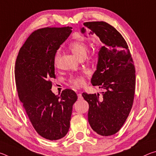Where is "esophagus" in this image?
Segmentation results:
<instances>
[{
  "label": "esophagus",
  "mask_w": 156,
  "mask_h": 156,
  "mask_svg": "<svg viewBox=\"0 0 156 156\" xmlns=\"http://www.w3.org/2000/svg\"><path fill=\"white\" fill-rule=\"evenodd\" d=\"M78 100H80L83 98V96H82V94H78Z\"/></svg>",
  "instance_id": "obj_1"
}]
</instances>
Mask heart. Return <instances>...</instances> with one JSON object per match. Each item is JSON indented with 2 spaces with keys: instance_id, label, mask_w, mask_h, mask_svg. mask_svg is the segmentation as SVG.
<instances>
[{
  "instance_id": "1",
  "label": "heart",
  "mask_w": 156,
  "mask_h": 156,
  "mask_svg": "<svg viewBox=\"0 0 156 156\" xmlns=\"http://www.w3.org/2000/svg\"><path fill=\"white\" fill-rule=\"evenodd\" d=\"M69 49L75 56L79 58H84L85 57L87 52L88 51V45L85 42L83 41H75L69 44ZM60 57V53L59 51H56L55 54L54 63L55 65H57L58 63ZM70 82L76 87H79L84 84V78L83 76H76L71 78Z\"/></svg>"
}]
</instances>
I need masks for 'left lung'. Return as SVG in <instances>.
Segmentation results:
<instances>
[{
	"instance_id": "obj_1",
	"label": "left lung",
	"mask_w": 156,
	"mask_h": 156,
	"mask_svg": "<svg viewBox=\"0 0 156 156\" xmlns=\"http://www.w3.org/2000/svg\"><path fill=\"white\" fill-rule=\"evenodd\" d=\"M103 43L99 49L96 72L91 84L105 89L102 97L83 93L89 103L88 120L92 129L102 136L117 133L127 118L133 105L136 70L130 51L122 36L103 21L84 23ZM86 28L80 29L81 33Z\"/></svg>"
}]
</instances>
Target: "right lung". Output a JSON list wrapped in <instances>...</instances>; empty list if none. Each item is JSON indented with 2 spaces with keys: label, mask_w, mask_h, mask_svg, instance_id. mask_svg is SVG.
<instances>
[{
  "label": "right lung",
  "mask_w": 156,
  "mask_h": 156,
  "mask_svg": "<svg viewBox=\"0 0 156 156\" xmlns=\"http://www.w3.org/2000/svg\"><path fill=\"white\" fill-rule=\"evenodd\" d=\"M72 29L45 27L34 31L20 49L15 63L18 98L37 133L50 140L67 133L73 105L78 99L75 91L69 89L56 96L50 81L56 78L55 54Z\"/></svg>",
  "instance_id": "1"
}]
</instances>
